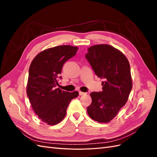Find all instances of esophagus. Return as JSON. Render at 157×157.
I'll use <instances>...</instances> for the list:
<instances>
[{
  "mask_svg": "<svg viewBox=\"0 0 157 157\" xmlns=\"http://www.w3.org/2000/svg\"><path fill=\"white\" fill-rule=\"evenodd\" d=\"M86 93H84V92H79V95L80 96H82V95H84V94H86Z\"/></svg>",
  "mask_w": 157,
  "mask_h": 157,
  "instance_id": "esophagus-1",
  "label": "esophagus"
}]
</instances>
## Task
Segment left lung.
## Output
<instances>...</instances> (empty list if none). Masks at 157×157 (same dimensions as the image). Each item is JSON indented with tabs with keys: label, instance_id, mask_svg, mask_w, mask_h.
I'll list each match as a JSON object with an SVG mask.
<instances>
[{
	"label": "left lung",
	"instance_id": "obj_1",
	"mask_svg": "<svg viewBox=\"0 0 157 157\" xmlns=\"http://www.w3.org/2000/svg\"><path fill=\"white\" fill-rule=\"evenodd\" d=\"M85 57L95 74L104 79L103 91L90 94L92 101L87 113L95 121L109 122L125 105L132 90L129 61L120 50L109 44L90 47Z\"/></svg>",
	"mask_w": 157,
	"mask_h": 157
}]
</instances>
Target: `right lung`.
Returning <instances> with one entry per match:
<instances>
[{
    "mask_svg": "<svg viewBox=\"0 0 157 157\" xmlns=\"http://www.w3.org/2000/svg\"><path fill=\"white\" fill-rule=\"evenodd\" d=\"M78 48L69 45L55 46L42 51L33 59L29 70L27 94L33 111L48 125L62 121L71 99L78 92L56 88L63 64L75 56Z\"/></svg>",
    "mask_w": 157,
    "mask_h": 157,
    "instance_id": "add662e5",
    "label": "right lung"
}]
</instances>
